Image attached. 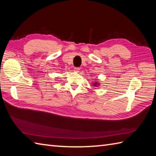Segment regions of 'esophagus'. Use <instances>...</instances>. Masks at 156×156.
Instances as JSON below:
<instances>
[{
  "instance_id": "1",
  "label": "esophagus",
  "mask_w": 156,
  "mask_h": 156,
  "mask_svg": "<svg viewBox=\"0 0 156 156\" xmlns=\"http://www.w3.org/2000/svg\"><path fill=\"white\" fill-rule=\"evenodd\" d=\"M74 70L75 72L78 73V72H79V71H80V68H74Z\"/></svg>"
}]
</instances>
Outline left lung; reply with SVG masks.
I'll return each instance as SVG.
<instances>
[{"mask_svg":"<svg viewBox=\"0 0 156 156\" xmlns=\"http://www.w3.org/2000/svg\"><path fill=\"white\" fill-rule=\"evenodd\" d=\"M92 84L93 85L94 87H100L101 83H100V82H98V81H94V82H92Z\"/></svg>","mask_w":156,"mask_h":156,"instance_id":"8db88e82","label":"left lung"}]
</instances>
